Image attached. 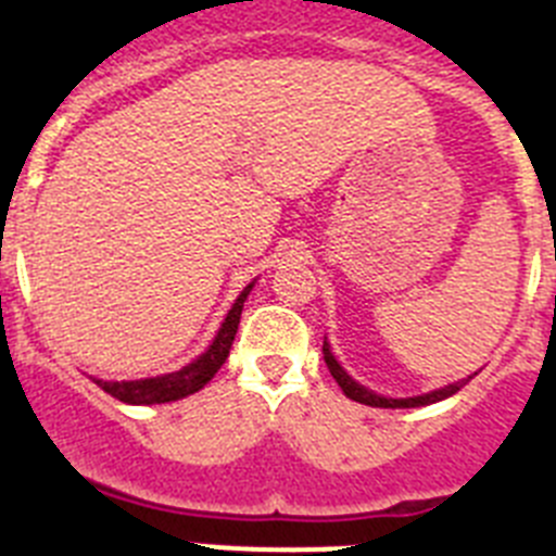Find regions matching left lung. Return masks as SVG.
I'll return each instance as SVG.
<instances>
[{"label": "left lung", "instance_id": "left-lung-1", "mask_svg": "<svg viewBox=\"0 0 556 556\" xmlns=\"http://www.w3.org/2000/svg\"><path fill=\"white\" fill-rule=\"evenodd\" d=\"M323 358H326L328 370H331V376L337 378V384L342 387V392H345L351 401H358V404H367V406H381V409H415V406H429V404H437V401H443V397L454 395V392H459L462 387L468 384L470 378H465V381H456V384H448L443 387V390H434L429 392V395H417V397H381L376 395V392L365 390L362 384H356L351 376H348L342 367L337 365V358H333L331 348H328V342L323 339Z\"/></svg>", "mask_w": 556, "mask_h": 556}]
</instances>
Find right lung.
I'll return each instance as SVG.
<instances>
[{
	"instance_id": "right-lung-1",
	"label": "right lung",
	"mask_w": 556,
	"mask_h": 556,
	"mask_svg": "<svg viewBox=\"0 0 556 556\" xmlns=\"http://www.w3.org/2000/svg\"><path fill=\"white\" fill-rule=\"evenodd\" d=\"M250 287H244V292L236 298L233 308L225 317L223 328L214 337L208 351L203 353L200 358H194L191 365H186L184 370L178 372H166V376L159 378H141V381H97L108 395H113L122 404H169V401H180V397L191 395V392L203 390L208 384L214 372L225 365V358H228L230 345H233L236 328H239V317H242V306L248 301Z\"/></svg>"
}]
</instances>
